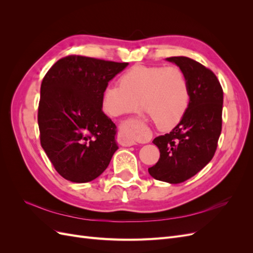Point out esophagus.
<instances>
[{"label": "esophagus", "instance_id": "1", "mask_svg": "<svg viewBox=\"0 0 253 253\" xmlns=\"http://www.w3.org/2000/svg\"><path fill=\"white\" fill-rule=\"evenodd\" d=\"M118 142L121 145H124V147H131V145L136 144L133 136L131 135V133L128 132L127 127H126V126L120 129L119 135H118Z\"/></svg>", "mask_w": 253, "mask_h": 253}]
</instances>
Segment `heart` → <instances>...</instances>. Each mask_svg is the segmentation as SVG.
I'll list each match as a JSON object with an SVG mask.
<instances>
[{
  "label": "heart",
  "mask_w": 253,
  "mask_h": 253,
  "mask_svg": "<svg viewBox=\"0 0 253 253\" xmlns=\"http://www.w3.org/2000/svg\"><path fill=\"white\" fill-rule=\"evenodd\" d=\"M140 102L160 128L175 126L190 103V85L179 66H136L122 75L120 84H110L102 95V109L110 116H120Z\"/></svg>",
  "instance_id": "heart-1"
}]
</instances>
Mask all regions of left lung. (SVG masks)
<instances>
[{
    "label": "left lung",
    "mask_w": 253,
    "mask_h": 253,
    "mask_svg": "<svg viewBox=\"0 0 253 253\" xmlns=\"http://www.w3.org/2000/svg\"><path fill=\"white\" fill-rule=\"evenodd\" d=\"M167 61L186 73L190 103L179 124L153 140L160 157L149 173L157 180L180 183L200 172L214 156L221 132L224 93L216 76L197 61L187 57Z\"/></svg>",
    "instance_id": "1"
}]
</instances>
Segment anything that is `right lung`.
Here are the masks:
<instances>
[{
  "label": "right lung",
  "mask_w": 253,
  "mask_h": 253,
  "mask_svg": "<svg viewBox=\"0 0 253 253\" xmlns=\"http://www.w3.org/2000/svg\"><path fill=\"white\" fill-rule=\"evenodd\" d=\"M127 64L67 56L43 78L38 109L40 141L63 178L88 182L108 168L118 149L117 131L102 112V95Z\"/></svg>",
  "instance_id": "add662e5"
}]
</instances>
